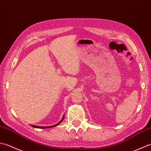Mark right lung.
<instances>
[{
	"instance_id": "obj_1",
	"label": "right lung",
	"mask_w": 151,
	"mask_h": 151,
	"mask_svg": "<svg viewBox=\"0 0 151 151\" xmlns=\"http://www.w3.org/2000/svg\"><path fill=\"white\" fill-rule=\"evenodd\" d=\"M64 116H63V119L60 120V121L59 122H58L57 124H55V125H53V126H50V127H38V126H35V125H30L31 126V127H34V128H52V127H56V126H57V125H58L60 124V123L62 122L63 121V119H64Z\"/></svg>"
}]
</instances>
